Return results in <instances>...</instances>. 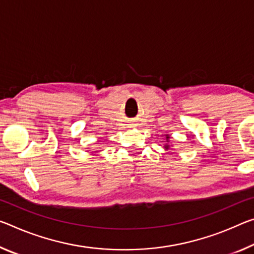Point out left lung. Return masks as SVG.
<instances>
[{
    "instance_id": "8db88e82",
    "label": "left lung",
    "mask_w": 254,
    "mask_h": 254,
    "mask_svg": "<svg viewBox=\"0 0 254 254\" xmlns=\"http://www.w3.org/2000/svg\"><path fill=\"white\" fill-rule=\"evenodd\" d=\"M165 140H166V144H165L164 148L166 149V150H168V149H171V147H173L172 143H171V135L170 134L165 135Z\"/></svg>"
}]
</instances>
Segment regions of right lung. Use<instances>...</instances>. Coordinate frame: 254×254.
Wrapping results in <instances>:
<instances>
[{
	"instance_id": "1",
	"label": "right lung",
	"mask_w": 254,
	"mask_h": 254,
	"mask_svg": "<svg viewBox=\"0 0 254 254\" xmlns=\"http://www.w3.org/2000/svg\"><path fill=\"white\" fill-rule=\"evenodd\" d=\"M95 152H96V151H95Z\"/></svg>"
}]
</instances>
